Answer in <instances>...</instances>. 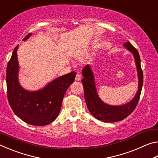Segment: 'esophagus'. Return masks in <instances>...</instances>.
I'll return each instance as SVG.
<instances>
[{
	"mask_svg": "<svg viewBox=\"0 0 158 158\" xmlns=\"http://www.w3.org/2000/svg\"><path fill=\"white\" fill-rule=\"evenodd\" d=\"M81 74H79V73H77V74H76L75 80H76L77 81H81Z\"/></svg>",
	"mask_w": 158,
	"mask_h": 158,
	"instance_id": "34e87169",
	"label": "esophagus"
}]
</instances>
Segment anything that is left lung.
<instances>
[{
	"instance_id": "8db88e82",
	"label": "left lung",
	"mask_w": 158,
	"mask_h": 158,
	"mask_svg": "<svg viewBox=\"0 0 158 158\" xmlns=\"http://www.w3.org/2000/svg\"><path fill=\"white\" fill-rule=\"evenodd\" d=\"M123 46L133 53L137 66L139 85L138 90L135 97L129 102L120 106L107 105L101 100L96 90L95 77L89 65L85 66L82 70L84 79L81 80L84 90V98L88 109L93 116L103 122L112 123L123 120L135 110L139 100L141 89L143 85V72L141 68V60L137 49L134 47L130 42H127Z\"/></svg>"
}]
</instances>
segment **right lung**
<instances>
[{"instance_id": "right-lung-1", "label": "right lung", "mask_w": 158, "mask_h": 158, "mask_svg": "<svg viewBox=\"0 0 158 158\" xmlns=\"http://www.w3.org/2000/svg\"><path fill=\"white\" fill-rule=\"evenodd\" d=\"M31 35H27L23 40H26ZM18 47L19 45L13 51L7 63V99L14 113L22 121L32 125L44 126L53 122L58 116L64 95L75 79L76 73L72 72L58 77L40 90H26L19 82Z\"/></svg>"}]
</instances>
